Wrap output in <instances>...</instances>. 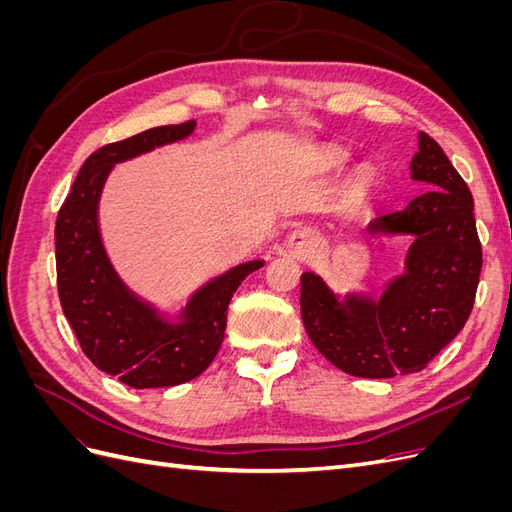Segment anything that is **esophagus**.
Instances as JSON below:
<instances>
[{"label": "esophagus", "instance_id": "1", "mask_svg": "<svg viewBox=\"0 0 512 512\" xmlns=\"http://www.w3.org/2000/svg\"><path fill=\"white\" fill-rule=\"evenodd\" d=\"M318 241H320L318 232H316L314 228H309V226L294 228V230L290 232V237H288V245H290L292 250L297 252L299 256L312 254V252L316 250V247H318Z\"/></svg>", "mask_w": 512, "mask_h": 512}]
</instances>
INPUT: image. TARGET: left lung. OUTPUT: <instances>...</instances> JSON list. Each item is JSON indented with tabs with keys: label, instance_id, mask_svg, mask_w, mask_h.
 <instances>
[{
	"label": "left lung",
	"instance_id": "8db88e82",
	"mask_svg": "<svg viewBox=\"0 0 512 512\" xmlns=\"http://www.w3.org/2000/svg\"><path fill=\"white\" fill-rule=\"evenodd\" d=\"M410 170L429 190L367 226L369 235L414 237L406 273L378 301L348 294L339 303L318 275H301L305 331L324 359L350 376L416 374L453 342L472 314L483 267L472 192L425 132L418 134Z\"/></svg>",
	"mask_w": 512,
	"mask_h": 512
}]
</instances>
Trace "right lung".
<instances>
[{"label": "right lung", "mask_w": 512, "mask_h": 512, "mask_svg": "<svg viewBox=\"0 0 512 512\" xmlns=\"http://www.w3.org/2000/svg\"><path fill=\"white\" fill-rule=\"evenodd\" d=\"M196 123L160 126L91 153L57 213L55 262L64 316L87 359L132 389L190 382L218 354L232 294L262 260L245 262L200 288L179 324H170L123 286L106 258L98 230V200L117 162L190 136Z\"/></svg>", "instance_id": "right-lung-1"}]
</instances>
